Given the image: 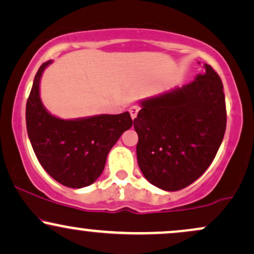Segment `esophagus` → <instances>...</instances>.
Here are the masks:
<instances>
[{"instance_id": "1", "label": "esophagus", "mask_w": 254, "mask_h": 254, "mask_svg": "<svg viewBox=\"0 0 254 254\" xmlns=\"http://www.w3.org/2000/svg\"><path fill=\"white\" fill-rule=\"evenodd\" d=\"M138 111H139V107H138V106H136V105H133V106H131L130 109H129V112H130L131 118L135 119V118L137 117V113H138Z\"/></svg>"}]
</instances>
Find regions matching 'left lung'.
Segmentation results:
<instances>
[{
    "instance_id": "8db88e82",
    "label": "left lung",
    "mask_w": 254,
    "mask_h": 254,
    "mask_svg": "<svg viewBox=\"0 0 254 254\" xmlns=\"http://www.w3.org/2000/svg\"><path fill=\"white\" fill-rule=\"evenodd\" d=\"M182 88L141 101L133 119L137 162L150 184L178 191L197 180L216 156L226 131L223 84L208 64Z\"/></svg>"
}]
</instances>
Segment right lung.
I'll use <instances>...</instances> for the list:
<instances>
[{
    "instance_id": "add662e5",
    "label": "right lung",
    "mask_w": 254,
    "mask_h": 254,
    "mask_svg": "<svg viewBox=\"0 0 254 254\" xmlns=\"http://www.w3.org/2000/svg\"><path fill=\"white\" fill-rule=\"evenodd\" d=\"M38 69L26 104L27 133L38 161L58 183L72 189L93 184L103 173L106 157L122 133L132 127L129 112L60 119L50 115L39 97L44 69Z\"/></svg>"
}]
</instances>
